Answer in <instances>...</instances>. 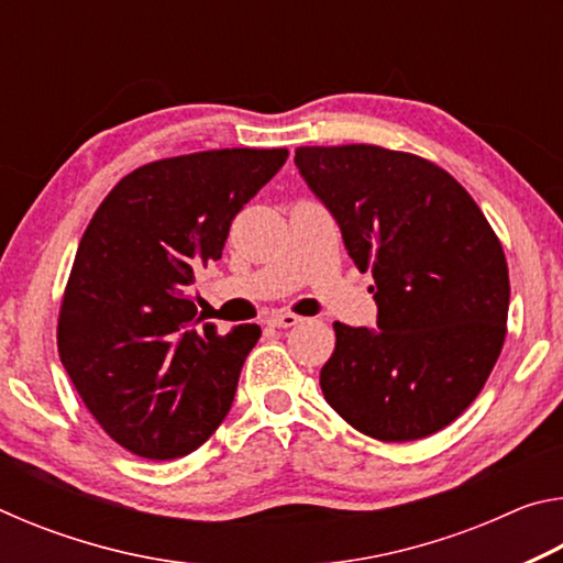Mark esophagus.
Returning <instances> with one entry per match:
<instances>
[{
	"mask_svg": "<svg viewBox=\"0 0 563 563\" xmlns=\"http://www.w3.org/2000/svg\"><path fill=\"white\" fill-rule=\"evenodd\" d=\"M302 318L295 316V312H275V316L268 318V325L273 328H295L300 325Z\"/></svg>",
	"mask_w": 563,
	"mask_h": 563,
	"instance_id": "obj_1",
	"label": "esophagus"
}]
</instances>
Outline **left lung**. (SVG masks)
<instances>
[{"mask_svg": "<svg viewBox=\"0 0 563 563\" xmlns=\"http://www.w3.org/2000/svg\"><path fill=\"white\" fill-rule=\"evenodd\" d=\"M295 166L373 271L377 330L335 322L320 369L328 405L379 442L422 440L482 393L507 338L509 268L460 180L373 144L300 146Z\"/></svg>", "mask_w": 563, "mask_h": 563, "instance_id": "1", "label": "left lung"}]
</instances>
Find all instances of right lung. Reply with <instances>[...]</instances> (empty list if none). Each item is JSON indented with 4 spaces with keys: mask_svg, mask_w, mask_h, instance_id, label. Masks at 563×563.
Instances as JSON below:
<instances>
[{
    "mask_svg": "<svg viewBox=\"0 0 563 563\" xmlns=\"http://www.w3.org/2000/svg\"><path fill=\"white\" fill-rule=\"evenodd\" d=\"M285 158L288 148H218L139 166L84 231L56 345L84 405L131 454L194 452L231 409L261 328L201 327L194 273L221 258L233 218Z\"/></svg>",
    "mask_w": 563,
    "mask_h": 563,
    "instance_id": "add662e5",
    "label": "right lung"
}]
</instances>
